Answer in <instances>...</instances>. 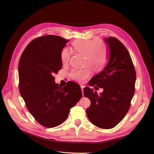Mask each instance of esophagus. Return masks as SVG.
<instances>
[{"mask_svg":"<svg viewBox=\"0 0 154 154\" xmlns=\"http://www.w3.org/2000/svg\"><path fill=\"white\" fill-rule=\"evenodd\" d=\"M80 87H81V89H82V94H83V88H84L85 86H84V85H80Z\"/></svg>","mask_w":154,"mask_h":154,"instance_id":"34e87169","label":"esophagus"}]
</instances>
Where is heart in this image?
Listing matches in <instances>:
<instances>
[{
    "label": "heart",
    "instance_id": "1",
    "mask_svg": "<svg viewBox=\"0 0 154 154\" xmlns=\"http://www.w3.org/2000/svg\"><path fill=\"white\" fill-rule=\"evenodd\" d=\"M74 49L85 55V64L89 65L94 71L102 69L107 62L108 52L105 42L101 39H80L73 42ZM71 53L68 49H64L61 52V60L66 64L70 58ZM91 74V69L87 66L82 69H74L70 72L72 79L83 82Z\"/></svg>",
    "mask_w": 154,
    "mask_h": 154
}]
</instances>
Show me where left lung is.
<instances>
[{"label": "left lung", "mask_w": 154, "mask_h": 154, "mask_svg": "<svg viewBox=\"0 0 154 154\" xmlns=\"http://www.w3.org/2000/svg\"><path fill=\"white\" fill-rule=\"evenodd\" d=\"M109 52V60L105 68L89 82L99 86L100 94L86 87L84 96L91 105L86 109L89 120L96 126L109 129L115 127L124 118L135 93L136 72L128 51L115 37L103 39Z\"/></svg>", "instance_id": "8db88e82"}]
</instances>
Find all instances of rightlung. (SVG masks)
<instances>
[{
	"label": "right lung",
	"instance_id": "right-lung-1",
	"mask_svg": "<svg viewBox=\"0 0 154 154\" xmlns=\"http://www.w3.org/2000/svg\"><path fill=\"white\" fill-rule=\"evenodd\" d=\"M68 41L52 35L36 38L26 48L19 62L20 96L36 121L48 128L66 119L70 109L82 96L78 84L70 81L61 88L53 76L62 68L61 52Z\"/></svg>",
	"mask_w": 154,
	"mask_h": 154
}]
</instances>
